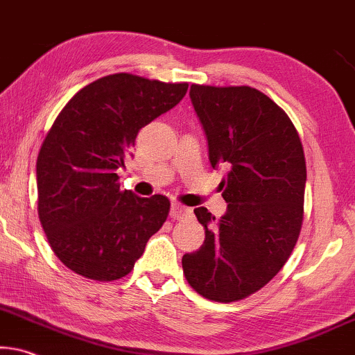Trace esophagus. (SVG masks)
Returning <instances> with one entry per match:
<instances>
[{"label": "esophagus", "instance_id": "34e87169", "mask_svg": "<svg viewBox=\"0 0 355 355\" xmlns=\"http://www.w3.org/2000/svg\"><path fill=\"white\" fill-rule=\"evenodd\" d=\"M170 216L173 219H187L191 216V209L180 203H173L172 208H170Z\"/></svg>", "mask_w": 355, "mask_h": 355}]
</instances>
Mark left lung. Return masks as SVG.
I'll return each instance as SVG.
<instances>
[{"label": "left lung", "instance_id": "8db88e82", "mask_svg": "<svg viewBox=\"0 0 355 355\" xmlns=\"http://www.w3.org/2000/svg\"><path fill=\"white\" fill-rule=\"evenodd\" d=\"M190 98L211 167L230 172L221 219L195 209L205 242L183 255V273L201 297L231 303L267 285L288 260L302 231L306 162L293 123L259 89L191 85Z\"/></svg>", "mask_w": 355, "mask_h": 355}]
</instances>
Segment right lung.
Segmentation results:
<instances>
[{
    "label": "right lung",
    "mask_w": 355,
    "mask_h": 355,
    "mask_svg": "<svg viewBox=\"0 0 355 355\" xmlns=\"http://www.w3.org/2000/svg\"><path fill=\"white\" fill-rule=\"evenodd\" d=\"M188 83L114 73L67 103L40 147L37 211L53 254L85 278L128 275L162 227L170 201L121 190L137 132L182 101Z\"/></svg>",
    "instance_id": "1"
}]
</instances>
